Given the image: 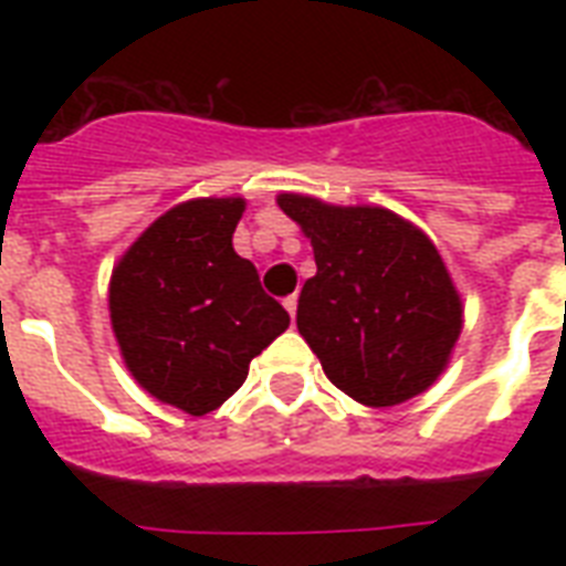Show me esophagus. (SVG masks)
Returning a JSON list of instances; mask_svg holds the SVG:
<instances>
[{"instance_id":"obj_1","label":"esophagus","mask_w":566,"mask_h":566,"mask_svg":"<svg viewBox=\"0 0 566 566\" xmlns=\"http://www.w3.org/2000/svg\"><path fill=\"white\" fill-rule=\"evenodd\" d=\"M284 308H287L291 319H296V296H287V300H284Z\"/></svg>"}]
</instances>
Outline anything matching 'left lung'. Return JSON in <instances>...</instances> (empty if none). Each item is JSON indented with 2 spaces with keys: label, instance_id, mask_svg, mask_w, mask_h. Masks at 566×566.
Returning a JSON list of instances; mask_svg holds the SVG:
<instances>
[{
  "label": "left lung",
  "instance_id": "1",
  "mask_svg": "<svg viewBox=\"0 0 566 566\" xmlns=\"http://www.w3.org/2000/svg\"><path fill=\"white\" fill-rule=\"evenodd\" d=\"M279 208L314 247L296 326L328 381L370 408L422 394L461 335V300L434 243L387 208L300 193L279 196Z\"/></svg>",
  "mask_w": 566,
  "mask_h": 566
}]
</instances>
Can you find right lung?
<instances>
[{"label": "right lung", "instance_id": "1", "mask_svg": "<svg viewBox=\"0 0 566 566\" xmlns=\"http://www.w3.org/2000/svg\"><path fill=\"white\" fill-rule=\"evenodd\" d=\"M243 199H193L149 226L111 275V326L155 399L202 417L243 381L284 328L252 261L231 247Z\"/></svg>", "mask_w": 566, "mask_h": 566}]
</instances>
